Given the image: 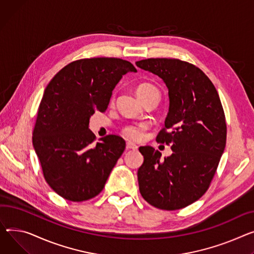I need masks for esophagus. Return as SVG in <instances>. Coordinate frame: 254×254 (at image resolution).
<instances>
[{"label": "esophagus", "instance_id": "34e87169", "mask_svg": "<svg viewBox=\"0 0 254 254\" xmlns=\"http://www.w3.org/2000/svg\"><path fill=\"white\" fill-rule=\"evenodd\" d=\"M127 149H132V150H136L138 149V146L132 143V142H127Z\"/></svg>", "mask_w": 254, "mask_h": 254}]
</instances>
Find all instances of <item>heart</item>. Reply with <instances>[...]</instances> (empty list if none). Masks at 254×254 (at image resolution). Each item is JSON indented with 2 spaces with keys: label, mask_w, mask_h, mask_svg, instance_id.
Returning a JSON list of instances; mask_svg holds the SVG:
<instances>
[{
  "label": "heart",
  "mask_w": 254,
  "mask_h": 254,
  "mask_svg": "<svg viewBox=\"0 0 254 254\" xmlns=\"http://www.w3.org/2000/svg\"><path fill=\"white\" fill-rule=\"evenodd\" d=\"M149 91H157L156 88H154L153 86H151V84H141V86L138 87L137 89V94H143ZM146 128V125L144 124H140V125H131V126H127L124 128V134L131 140H140L142 139L143 134H144V130Z\"/></svg>",
  "instance_id": "1"
}]
</instances>
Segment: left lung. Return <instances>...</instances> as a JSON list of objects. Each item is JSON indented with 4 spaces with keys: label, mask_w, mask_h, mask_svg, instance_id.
I'll list each match as a JSON object with an SVG mask.
<instances>
[{
    "label": "left lung",
    "mask_w": 254,
    "mask_h": 254,
    "mask_svg": "<svg viewBox=\"0 0 254 254\" xmlns=\"http://www.w3.org/2000/svg\"><path fill=\"white\" fill-rule=\"evenodd\" d=\"M136 65L160 77L168 90L165 127L156 140L171 144L173 150L160 160L158 150L140 147L144 156L138 170L140 193L157 208H184L207 191L224 153L227 126L221 100L205 73L188 62L150 58Z\"/></svg>",
    "instance_id": "left-lung-1"
}]
</instances>
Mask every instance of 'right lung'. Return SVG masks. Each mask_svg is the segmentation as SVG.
I'll use <instances>...</instances> for the list:
<instances>
[{"label": "right lung", "mask_w": 254, "mask_h": 254, "mask_svg": "<svg viewBox=\"0 0 254 254\" xmlns=\"http://www.w3.org/2000/svg\"><path fill=\"white\" fill-rule=\"evenodd\" d=\"M134 66L120 58H91L69 63L44 91L32 145L45 180L70 201L97 196L126 149V141L109 134L94 143L89 128L95 110L107 109L112 91Z\"/></svg>", "instance_id": "right-lung-1"}]
</instances>
